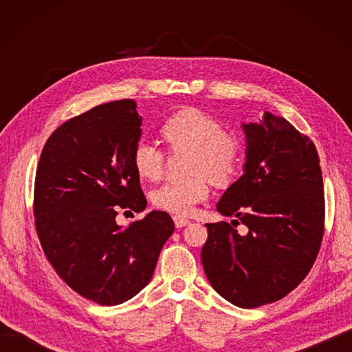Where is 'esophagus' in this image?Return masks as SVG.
I'll list each match as a JSON object with an SVG mask.
<instances>
[{
  "label": "esophagus",
  "mask_w": 352,
  "mask_h": 352,
  "mask_svg": "<svg viewBox=\"0 0 352 352\" xmlns=\"http://www.w3.org/2000/svg\"><path fill=\"white\" fill-rule=\"evenodd\" d=\"M174 223L177 228H183L186 226H189L190 221L188 218H183V216H174Z\"/></svg>",
  "instance_id": "obj_1"
}]
</instances>
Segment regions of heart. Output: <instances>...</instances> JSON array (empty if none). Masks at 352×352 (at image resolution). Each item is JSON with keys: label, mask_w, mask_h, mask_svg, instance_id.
I'll return each instance as SVG.
<instances>
[{"label": "heart", "mask_w": 352, "mask_h": 352, "mask_svg": "<svg viewBox=\"0 0 352 352\" xmlns=\"http://www.w3.org/2000/svg\"><path fill=\"white\" fill-rule=\"evenodd\" d=\"M160 133L175 151H190L189 180L166 182L151 192L157 208L177 214H188L207 199L208 180L226 184L236 175L242 162V144L234 134L223 133L218 119L198 109H184L163 122ZM133 166L144 180H159L163 174L164 153L145 138L134 144Z\"/></svg>", "instance_id": "heart-1"}]
</instances>
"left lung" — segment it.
<instances>
[{
  "mask_svg": "<svg viewBox=\"0 0 352 352\" xmlns=\"http://www.w3.org/2000/svg\"><path fill=\"white\" fill-rule=\"evenodd\" d=\"M242 130L243 174L216 208L248 233L226 221L206 223L201 260L222 298L254 309L281 300L309 274L322 242L325 203L319 155L307 136L269 111Z\"/></svg>",
  "mask_w": 352,
  "mask_h": 352,
  "instance_id": "obj_1",
  "label": "left lung"
}]
</instances>
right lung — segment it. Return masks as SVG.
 <instances>
[{
	"label": "right lung",
	"instance_id": "1",
	"mask_svg": "<svg viewBox=\"0 0 352 352\" xmlns=\"http://www.w3.org/2000/svg\"><path fill=\"white\" fill-rule=\"evenodd\" d=\"M136 107L133 100L111 101L66 121L36 170L34 223L45 256L71 289L101 305L138 295L174 233V221L159 210L125 228L116 223L121 208L146 207L131 162L142 136Z\"/></svg>",
	"mask_w": 352,
	"mask_h": 352
}]
</instances>
